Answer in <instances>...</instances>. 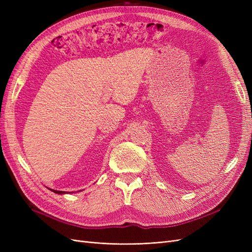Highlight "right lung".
<instances>
[{
	"label": "right lung",
	"instance_id": "obj_1",
	"mask_svg": "<svg viewBox=\"0 0 252 252\" xmlns=\"http://www.w3.org/2000/svg\"><path fill=\"white\" fill-rule=\"evenodd\" d=\"M50 190H52V189H50ZM53 192H56V193H59V194H63V193H65V191H60V190H52Z\"/></svg>",
	"mask_w": 252,
	"mask_h": 252
}]
</instances>
